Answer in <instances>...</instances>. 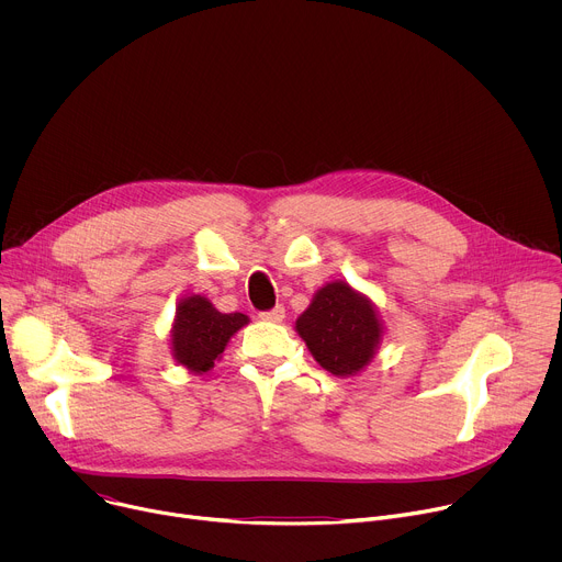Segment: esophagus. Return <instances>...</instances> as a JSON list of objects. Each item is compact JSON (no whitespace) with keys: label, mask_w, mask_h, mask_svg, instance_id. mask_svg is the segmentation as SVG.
<instances>
[{"label":"esophagus","mask_w":562,"mask_h":562,"mask_svg":"<svg viewBox=\"0 0 562 562\" xmlns=\"http://www.w3.org/2000/svg\"><path fill=\"white\" fill-rule=\"evenodd\" d=\"M260 317L267 319V323H282V319H284V306L278 304V306H273L271 311H262Z\"/></svg>","instance_id":"obj_1"}]
</instances>
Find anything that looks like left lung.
I'll use <instances>...</instances> for the list:
<instances>
[{"label":"left lung","instance_id":"8db88e82","mask_svg":"<svg viewBox=\"0 0 562 562\" xmlns=\"http://www.w3.org/2000/svg\"><path fill=\"white\" fill-rule=\"evenodd\" d=\"M295 331L315 362L334 375L362 371L382 338V325L369 297L347 282L319 289L308 308L295 319Z\"/></svg>","mask_w":562,"mask_h":562}]
</instances>
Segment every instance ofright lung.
I'll list each match as a JSON object with an SVG mask.
<instances>
[{
	"instance_id": "obj_1",
	"label": "right lung",
	"mask_w": 562,
	"mask_h": 562,
	"mask_svg": "<svg viewBox=\"0 0 562 562\" xmlns=\"http://www.w3.org/2000/svg\"><path fill=\"white\" fill-rule=\"evenodd\" d=\"M245 325H249L245 313H220L206 297L189 295L176 311L171 329L173 358L193 373H206L231 336Z\"/></svg>"
}]
</instances>
